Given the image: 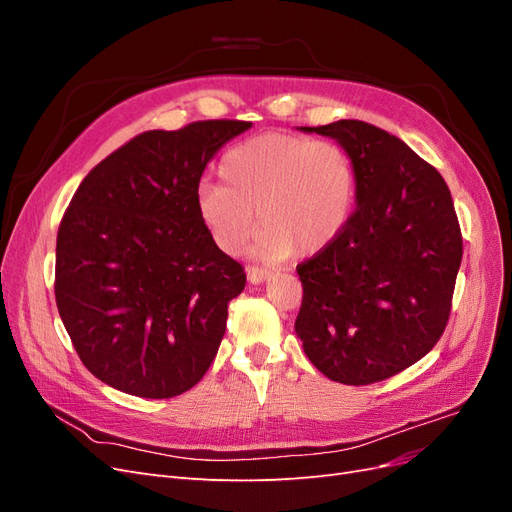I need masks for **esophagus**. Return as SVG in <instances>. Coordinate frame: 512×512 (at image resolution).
Returning <instances> with one entry per match:
<instances>
[{
	"label": "esophagus",
	"mask_w": 512,
	"mask_h": 512,
	"mask_svg": "<svg viewBox=\"0 0 512 512\" xmlns=\"http://www.w3.org/2000/svg\"><path fill=\"white\" fill-rule=\"evenodd\" d=\"M269 275L271 273L262 267H247V280H250L252 284H260V282L269 280Z\"/></svg>",
	"instance_id": "34e87169"
}]
</instances>
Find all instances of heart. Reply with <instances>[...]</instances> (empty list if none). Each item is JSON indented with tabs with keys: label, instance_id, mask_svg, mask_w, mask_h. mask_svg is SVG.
Wrapping results in <instances>:
<instances>
[{
	"label": "heart",
	"instance_id": "heart-1",
	"mask_svg": "<svg viewBox=\"0 0 512 512\" xmlns=\"http://www.w3.org/2000/svg\"><path fill=\"white\" fill-rule=\"evenodd\" d=\"M218 175L222 185L203 183L194 203L200 226L226 256L245 250L256 224L260 256H314L342 235L356 198L354 166L344 147L284 132L228 149Z\"/></svg>",
	"mask_w": 512,
	"mask_h": 512
}]
</instances>
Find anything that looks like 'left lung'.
<instances>
[{
  "mask_svg": "<svg viewBox=\"0 0 512 512\" xmlns=\"http://www.w3.org/2000/svg\"><path fill=\"white\" fill-rule=\"evenodd\" d=\"M346 149L356 209L329 247L297 265L294 331L324 376L365 386L408 369L451 316L463 239L442 175L397 136L359 119L318 128Z\"/></svg>",
  "mask_w": 512,
  "mask_h": 512,
  "instance_id": "1",
  "label": "left lung"
}]
</instances>
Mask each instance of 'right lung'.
<instances>
[{
  "instance_id": "obj_1",
  "label": "right lung",
  "mask_w": 512,
  "mask_h": 512,
  "mask_svg": "<svg viewBox=\"0 0 512 512\" xmlns=\"http://www.w3.org/2000/svg\"><path fill=\"white\" fill-rule=\"evenodd\" d=\"M250 121L149 130L89 170L61 218L55 301L83 365L117 391L168 399L211 367L245 271L196 215L207 162Z\"/></svg>"
}]
</instances>
